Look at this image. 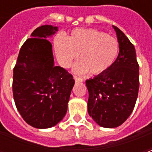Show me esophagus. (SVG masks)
<instances>
[{
	"label": "esophagus",
	"instance_id": "1",
	"mask_svg": "<svg viewBox=\"0 0 152 152\" xmlns=\"http://www.w3.org/2000/svg\"><path fill=\"white\" fill-rule=\"evenodd\" d=\"M74 79H75V80H76V82H81L83 80L81 78H80V77H78V76H74Z\"/></svg>",
	"mask_w": 152,
	"mask_h": 152
}]
</instances>
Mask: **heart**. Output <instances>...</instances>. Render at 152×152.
Segmentation results:
<instances>
[{"mask_svg":"<svg viewBox=\"0 0 152 152\" xmlns=\"http://www.w3.org/2000/svg\"><path fill=\"white\" fill-rule=\"evenodd\" d=\"M54 48L59 63L65 67H69L80 54V62L75 66V72L80 74L89 72L102 75L112 67L119 53L115 38L94 28L75 29L66 38L58 35Z\"/></svg>","mask_w":152,"mask_h":152,"instance_id":"obj_1","label":"heart"}]
</instances>
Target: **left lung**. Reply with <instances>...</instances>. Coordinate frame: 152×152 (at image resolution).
<instances>
[{"label": "left lung", "mask_w": 152, "mask_h": 152, "mask_svg": "<svg viewBox=\"0 0 152 152\" xmlns=\"http://www.w3.org/2000/svg\"><path fill=\"white\" fill-rule=\"evenodd\" d=\"M120 52L112 67L86 81L88 112L104 128H115L133 112L139 89V66L134 45L115 26Z\"/></svg>", "instance_id": "obj_1"}]
</instances>
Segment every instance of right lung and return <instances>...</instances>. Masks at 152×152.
I'll use <instances>...</instances> for the list:
<instances>
[{
	"label": "right lung",
	"mask_w": 152,
	"mask_h": 152,
	"mask_svg": "<svg viewBox=\"0 0 152 152\" xmlns=\"http://www.w3.org/2000/svg\"><path fill=\"white\" fill-rule=\"evenodd\" d=\"M57 27L43 25L22 45L14 68L13 95L21 116L37 129L54 126L65 116L72 75L53 65L52 45L47 38Z\"/></svg>",
	"instance_id": "obj_1"
}]
</instances>
